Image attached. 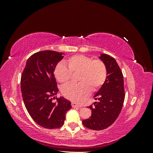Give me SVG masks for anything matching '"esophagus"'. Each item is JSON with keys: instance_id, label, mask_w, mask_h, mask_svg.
<instances>
[{"instance_id": "obj_1", "label": "esophagus", "mask_w": 153, "mask_h": 153, "mask_svg": "<svg viewBox=\"0 0 153 153\" xmlns=\"http://www.w3.org/2000/svg\"><path fill=\"white\" fill-rule=\"evenodd\" d=\"M71 106H72V107H73V108L81 107V106H82V105L80 104L76 103V102H75V101H71Z\"/></svg>"}]
</instances>
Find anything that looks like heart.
I'll use <instances>...</instances> for the list:
<instances>
[{"mask_svg": "<svg viewBox=\"0 0 153 153\" xmlns=\"http://www.w3.org/2000/svg\"><path fill=\"white\" fill-rule=\"evenodd\" d=\"M66 62L59 63L55 69V76L61 84L69 82L72 74L78 73L76 84H68L61 88L62 94L67 98L80 100L96 92L102 87L107 76L105 62L100 59H93L84 55H75L69 57Z\"/></svg>", "mask_w": 153, "mask_h": 153, "instance_id": "obj_1", "label": "heart"}]
</instances>
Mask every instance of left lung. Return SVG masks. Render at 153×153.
I'll use <instances>...</instances> for the list:
<instances>
[{
  "instance_id": "left-lung-1",
  "label": "left lung",
  "mask_w": 153,
  "mask_h": 153,
  "mask_svg": "<svg viewBox=\"0 0 153 153\" xmlns=\"http://www.w3.org/2000/svg\"><path fill=\"white\" fill-rule=\"evenodd\" d=\"M100 59L105 64L107 76L94 96L98 102L89 106L91 116L82 121L84 126L93 130H102L115 122L121 113L125 98L123 75L116 61L106 54H101Z\"/></svg>"
}]
</instances>
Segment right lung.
Segmentation results:
<instances>
[{
  "label": "right lung",
  "mask_w": 153,
  "mask_h": 153,
  "mask_svg": "<svg viewBox=\"0 0 153 153\" xmlns=\"http://www.w3.org/2000/svg\"><path fill=\"white\" fill-rule=\"evenodd\" d=\"M63 53L45 50L32 55L21 76V91L25 107L32 119L41 127L57 129L64 123L66 114L71 108L63 97H52L59 91L54 70Z\"/></svg>",
  "instance_id": "right-lung-1"
}]
</instances>
